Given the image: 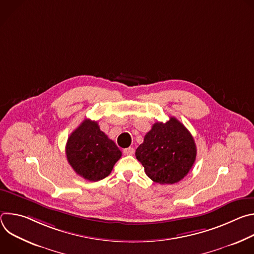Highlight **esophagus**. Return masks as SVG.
I'll return each instance as SVG.
<instances>
[{
    "label": "esophagus",
    "mask_w": 254,
    "mask_h": 254,
    "mask_svg": "<svg viewBox=\"0 0 254 254\" xmlns=\"http://www.w3.org/2000/svg\"><path fill=\"white\" fill-rule=\"evenodd\" d=\"M124 154L125 155H133L134 154V149L133 148H127L124 150Z\"/></svg>",
    "instance_id": "obj_1"
}]
</instances>
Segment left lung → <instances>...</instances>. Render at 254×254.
<instances>
[{
	"mask_svg": "<svg viewBox=\"0 0 254 254\" xmlns=\"http://www.w3.org/2000/svg\"><path fill=\"white\" fill-rule=\"evenodd\" d=\"M196 155L192 134L174 117L167 123L154 124L135 151L144 173L162 185L182 180L192 169Z\"/></svg>",
	"mask_w": 254,
	"mask_h": 254,
	"instance_id": "obj_1",
	"label": "left lung"
}]
</instances>
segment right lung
<instances>
[{"label":"right lung","instance_id":"obj_1","mask_svg":"<svg viewBox=\"0 0 254 254\" xmlns=\"http://www.w3.org/2000/svg\"><path fill=\"white\" fill-rule=\"evenodd\" d=\"M66 157L77 175L95 182L111 174L122 152L97 122L84 120L67 139Z\"/></svg>","mask_w":254,"mask_h":254}]
</instances>
